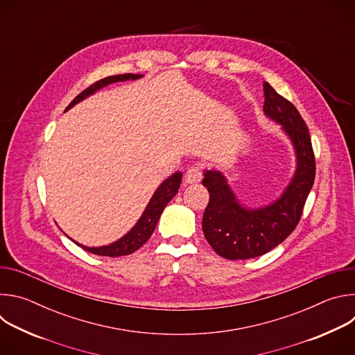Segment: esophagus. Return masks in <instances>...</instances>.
I'll return each mask as SVG.
<instances>
[{
	"instance_id": "1",
	"label": "esophagus",
	"mask_w": 355,
	"mask_h": 355,
	"mask_svg": "<svg viewBox=\"0 0 355 355\" xmlns=\"http://www.w3.org/2000/svg\"><path fill=\"white\" fill-rule=\"evenodd\" d=\"M202 178V173H200V168L199 167H191L185 175H184V181L187 184H198Z\"/></svg>"
}]
</instances>
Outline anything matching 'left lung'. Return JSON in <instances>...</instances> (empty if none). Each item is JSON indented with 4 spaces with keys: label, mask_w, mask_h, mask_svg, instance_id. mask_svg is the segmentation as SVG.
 Masks as SVG:
<instances>
[{
    "label": "left lung",
    "mask_w": 355,
    "mask_h": 355,
    "mask_svg": "<svg viewBox=\"0 0 355 355\" xmlns=\"http://www.w3.org/2000/svg\"><path fill=\"white\" fill-rule=\"evenodd\" d=\"M264 115L281 125L295 151V173L284 192L268 205L250 208L241 204L219 170H205L202 184L209 204L202 219L205 239L227 260H248L266 254L296 227L313 187L316 164L305 121L288 99L264 83Z\"/></svg>",
    "instance_id": "8db88e82"
}]
</instances>
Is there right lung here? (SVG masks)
Wrapping results in <instances>:
<instances>
[{"mask_svg":"<svg viewBox=\"0 0 355 355\" xmlns=\"http://www.w3.org/2000/svg\"><path fill=\"white\" fill-rule=\"evenodd\" d=\"M143 74H119V76H111V77H105L103 80L96 81L95 84H92L91 87H88L87 89H84L81 94H78L70 105L66 108L64 112H67L69 110H71L74 105H77L78 103H81L83 99L91 96L92 94H95L96 91H99L101 88H104L112 83H118V81H128V80H139L141 78ZM181 178H182V173L177 171L173 175H170L167 180H164L159 188L155 191L153 196L150 198L148 204L146 207V209L143 211L141 216L139 218V220L136 222V225L121 239H118L116 241L107 244V245H99V247H88L84 244H80L77 241H73L83 247L84 250H87L88 252H92V254L96 256H107V257H121V256H128L135 252L136 250H139L148 239L150 236L153 234L157 222L166 208V205L168 202L175 196V193L180 189V184H181Z\"/></svg>","mask_w":355,"mask_h":355,"instance_id":"obj_1","label":"right lung"}]
</instances>
